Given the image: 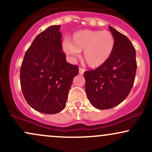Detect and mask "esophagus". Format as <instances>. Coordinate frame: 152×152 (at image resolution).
Instances as JSON below:
<instances>
[{
  "instance_id": "obj_1",
  "label": "esophagus",
  "mask_w": 152,
  "mask_h": 152,
  "mask_svg": "<svg viewBox=\"0 0 152 152\" xmlns=\"http://www.w3.org/2000/svg\"><path fill=\"white\" fill-rule=\"evenodd\" d=\"M85 72V69H82V68H79V74L83 75V73Z\"/></svg>"
}]
</instances>
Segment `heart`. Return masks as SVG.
I'll return each instance as SVG.
<instances>
[{"mask_svg": "<svg viewBox=\"0 0 152 152\" xmlns=\"http://www.w3.org/2000/svg\"><path fill=\"white\" fill-rule=\"evenodd\" d=\"M115 38L112 33L102 30H81L74 33L71 41L63 43V50L71 58L79 56L83 50V58L93 69L105 64L112 55Z\"/></svg>", "mask_w": 152, "mask_h": 152, "instance_id": "heart-1", "label": "heart"}]
</instances>
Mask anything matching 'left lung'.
<instances>
[{"label": "left lung", "mask_w": 152, "mask_h": 152, "mask_svg": "<svg viewBox=\"0 0 152 152\" xmlns=\"http://www.w3.org/2000/svg\"><path fill=\"white\" fill-rule=\"evenodd\" d=\"M115 38L112 55L105 64L85 71V89L91 104L98 109L117 106L128 96L137 71L136 50L126 36L109 26Z\"/></svg>", "instance_id": "1"}]
</instances>
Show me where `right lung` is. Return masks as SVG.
<instances>
[{
	"label": "right lung",
	"instance_id": "add662e5",
	"mask_svg": "<svg viewBox=\"0 0 152 152\" xmlns=\"http://www.w3.org/2000/svg\"><path fill=\"white\" fill-rule=\"evenodd\" d=\"M61 26L40 33L26 50L20 81L23 96L33 109L54 114L66 107L73 79L78 67L69 64L62 50Z\"/></svg>",
	"mask_w": 152,
	"mask_h": 152
}]
</instances>
